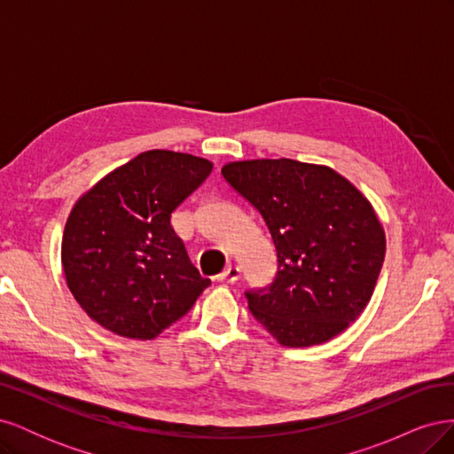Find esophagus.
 <instances>
[{
    "label": "esophagus",
    "mask_w": 454,
    "mask_h": 454,
    "mask_svg": "<svg viewBox=\"0 0 454 454\" xmlns=\"http://www.w3.org/2000/svg\"><path fill=\"white\" fill-rule=\"evenodd\" d=\"M240 278V269L237 265H229L222 274H219V282H237Z\"/></svg>",
    "instance_id": "1"
}]
</instances>
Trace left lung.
<instances>
[{"instance_id":"left-lung-1","label":"left lung","mask_w":454,"mask_h":454,"mask_svg":"<svg viewBox=\"0 0 454 454\" xmlns=\"http://www.w3.org/2000/svg\"><path fill=\"white\" fill-rule=\"evenodd\" d=\"M265 219L278 255L269 290L248 292L254 318L284 347L322 345L367 307L387 237L362 191L325 164L254 159L222 168Z\"/></svg>"}]
</instances>
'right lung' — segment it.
Segmentation results:
<instances>
[{
	"label": "right lung",
	"mask_w": 454,
	"mask_h": 454,
	"mask_svg": "<svg viewBox=\"0 0 454 454\" xmlns=\"http://www.w3.org/2000/svg\"><path fill=\"white\" fill-rule=\"evenodd\" d=\"M212 168L208 159L151 149L77 199L62 235V269L96 324L151 340L210 286L189 261L170 217Z\"/></svg>",
	"instance_id": "add662e5"
}]
</instances>
